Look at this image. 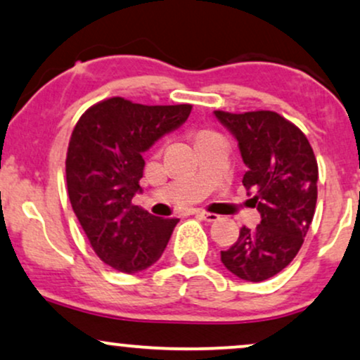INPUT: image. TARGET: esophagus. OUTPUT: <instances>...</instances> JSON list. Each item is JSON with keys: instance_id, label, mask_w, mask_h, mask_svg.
<instances>
[{"instance_id": "34e87169", "label": "esophagus", "mask_w": 360, "mask_h": 360, "mask_svg": "<svg viewBox=\"0 0 360 360\" xmlns=\"http://www.w3.org/2000/svg\"><path fill=\"white\" fill-rule=\"evenodd\" d=\"M195 215H197L198 219H202V220H205V221H217V220H220V217L217 215V214H208V212H203V210H197V212H195Z\"/></svg>"}]
</instances>
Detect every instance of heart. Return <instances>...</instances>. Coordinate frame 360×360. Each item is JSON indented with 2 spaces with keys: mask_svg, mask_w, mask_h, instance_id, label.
I'll return each mask as SVG.
<instances>
[{
  "mask_svg": "<svg viewBox=\"0 0 360 360\" xmlns=\"http://www.w3.org/2000/svg\"><path fill=\"white\" fill-rule=\"evenodd\" d=\"M207 133H212V131H208V130H200V131H197V139H198V136H202V135H207Z\"/></svg>",
  "mask_w": 360,
  "mask_h": 360,
  "instance_id": "1",
  "label": "heart"
}]
</instances>
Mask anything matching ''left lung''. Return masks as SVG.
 I'll use <instances>...</instances> for the list:
<instances>
[{
    "instance_id": "1",
    "label": "left lung",
    "mask_w": 360,
    "mask_h": 360,
    "mask_svg": "<svg viewBox=\"0 0 360 360\" xmlns=\"http://www.w3.org/2000/svg\"><path fill=\"white\" fill-rule=\"evenodd\" d=\"M215 117L238 140L248 167L243 187L254 192L260 224L242 227L237 242L221 252V264L238 278L262 282L294 260L316 214L319 167L307 136L270 110Z\"/></svg>"
}]
</instances>
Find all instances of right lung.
I'll list each match as a JSON object with an SVG mask.
<instances>
[{"label":"right lung","instance_id":"add662e5","mask_svg":"<svg viewBox=\"0 0 360 360\" xmlns=\"http://www.w3.org/2000/svg\"><path fill=\"white\" fill-rule=\"evenodd\" d=\"M192 105H140L122 96L101 100L79 117L66 152V187L95 254L118 272L155 264L179 219H160L139 205L145 160L160 136L175 130Z\"/></svg>","mask_w":360,"mask_h":360}]
</instances>
